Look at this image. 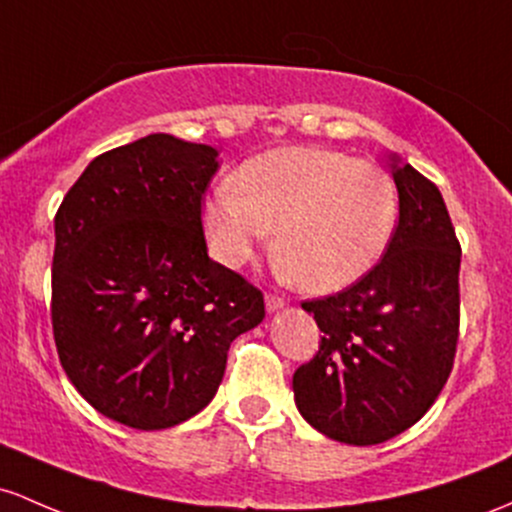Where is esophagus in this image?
<instances>
[{"mask_svg": "<svg viewBox=\"0 0 512 512\" xmlns=\"http://www.w3.org/2000/svg\"><path fill=\"white\" fill-rule=\"evenodd\" d=\"M265 306H267V313H277L284 308V299H279V296H274V294H267Z\"/></svg>", "mask_w": 512, "mask_h": 512, "instance_id": "obj_1", "label": "esophagus"}]
</instances>
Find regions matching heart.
<instances>
[{
    "label": "heart",
    "instance_id": "obj_1",
    "mask_svg": "<svg viewBox=\"0 0 512 512\" xmlns=\"http://www.w3.org/2000/svg\"><path fill=\"white\" fill-rule=\"evenodd\" d=\"M398 223L391 174L325 148H277L204 199L201 228L221 265L240 267L274 228V257L308 294H335L379 265Z\"/></svg>",
    "mask_w": 512,
    "mask_h": 512
}]
</instances>
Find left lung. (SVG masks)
I'll return each mask as SVG.
<instances>
[{
  "label": "left lung",
  "instance_id": "8db88e82",
  "mask_svg": "<svg viewBox=\"0 0 512 512\" xmlns=\"http://www.w3.org/2000/svg\"><path fill=\"white\" fill-rule=\"evenodd\" d=\"M398 226L357 284L306 301L323 340L294 374L299 413L320 435L369 447L418 423L440 396L459 335V262L440 189L396 153Z\"/></svg>",
  "mask_w": 512,
  "mask_h": 512
}]
</instances>
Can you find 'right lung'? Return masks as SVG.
Returning <instances> with one entry per match:
<instances>
[{
    "mask_svg": "<svg viewBox=\"0 0 512 512\" xmlns=\"http://www.w3.org/2000/svg\"><path fill=\"white\" fill-rule=\"evenodd\" d=\"M218 150L153 133L94 157L55 216L53 335L101 415L165 430L204 411L262 294L213 262L201 196Z\"/></svg>",
    "mask_w": 512,
    "mask_h": 512,
    "instance_id": "1",
    "label": "right lung"
}]
</instances>
